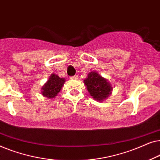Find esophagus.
<instances>
[{
	"label": "esophagus",
	"instance_id": "1",
	"mask_svg": "<svg viewBox=\"0 0 160 160\" xmlns=\"http://www.w3.org/2000/svg\"><path fill=\"white\" fill-rule=\"evenodd\" d=\"M71 78H72V79H77V78H78V75H75L73 76H71Z\"/></svg>",
	"mask_w": 160,
	"mask_h": 160
}]
</instances>
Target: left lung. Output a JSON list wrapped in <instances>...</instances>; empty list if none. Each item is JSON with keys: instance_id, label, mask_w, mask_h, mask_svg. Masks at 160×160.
I'll return each mask as SVG.
<instances>
[{"instance_id": "8db88e82", "label": "left lung", "mask_w": 160, "mask_h": 160, "mask_svg": "<svg viewBox=\"0 0 160 160\" xmlns=\"http://www.w3.org/2000/svg\"><path fill=\"white\" fill-rule=\"evenodd\" d=\"M84 84L91 96L98 101L106 99L112 91L110 83L95 71L88 74V77L84 80Z\"/></svg>"}]
</instances>
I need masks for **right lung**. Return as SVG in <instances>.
Returning a JSON list of instances; mask_svg holds the SVG:
<instances>
[{"mask_svg":"<svg viewBox=\"0 0 160 160\" xmlns=\"http://www.w3.org/2000/svg\"><path fill=\"white\" fill-rule=\"evenodd\" d=\"M65 78H61L58 76L52 73L49 79L42 87V95L48 98H54L61 90L65 82Z\"/></svg>","mask_w":160,"mask_h":160,"instance_id":"obj_1","label":"right lung"}]
</instances>
